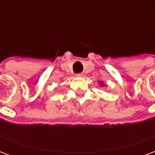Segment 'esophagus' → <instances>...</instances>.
Returning <instances> with one entry per match:
<instances>
[{
    "mask_svg": "<svg viewBox=\"0 0 155 155\" xmlns=\"http://www.w3.org/2000/svg\"><path fill=\"white\" fill-rule=\"evenodd\" d=\"M76 76H77V77H83V76H84V74H83V73H80V74H76Z\"/></svg>",
    "mask_w": 155,
    "mask_h": 155,
    "instance_id": "34e87169",
    "label": "esophagus"
}]
</instances>
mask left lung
<instances>
[{"instance_id":"obj_1","label":"left lung","mask_w":155,"mask_h":155,"mask_svg":"<svg viewBox=\"0 0 155 155\" xmlns=\"http://www.w3.org/2000/svg\"><path fill=\"white\" fill-rule=\"evenodd\" d=\"M99 84H100V86H105V87L107 86L106 84H104V83L103 82V81H100V82H99Z\"/></svg>"}]
</instances>
